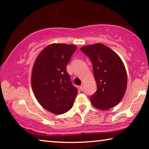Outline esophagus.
I'll return each mask as SVG.
<instances>
[{
    "label": "esophagus",
    "mask_w": 149,
    "mask_h": 149,
    "mask_svg": "<svg viewBox=\"0 0 149 149\" xmlns=\"http://www.w3.org/2000/svg\"><path fill=\"white\" fill-rule=\"evenodd\" d=\"M84 89V84H82L81 86H80V89H81V91H83Z\"/></svg>",
    "instance_id": "obj_1"
}]
</instances>
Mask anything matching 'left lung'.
I'll list each match as a JSON object with an SVG mask.
<instances>
[{"label": "left lung", "instance_id": "1", "mask_svg": "<svg viewBox=\"0 0 149 149\" xmlns=\"http://www.w3.org/2000/svg\"><path fill=\"white\" fill-rule=\"evenodd\" d=\"M80 49L92 62L97 86V91L90 97L92 105L100 110H108L116 106L124 97L127 85L126 69L121 59L101 43Z\"/></svg>", "mask_w": 149, "mask_h": 149}]
</instances>
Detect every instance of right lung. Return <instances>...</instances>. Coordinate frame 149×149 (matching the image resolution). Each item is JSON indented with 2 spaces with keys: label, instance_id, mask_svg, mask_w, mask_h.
Wrapping results in <instances>:
<instances>
[{
  "label": "right lung",
  "instance_id": "obj_1",
  "mask_svg": "<svg viewBox=\"0 0 149 149\" xmlns=\"http://www.w3.org/2000/svg\"><path fill=\"white\" fill-rule=\"evenodd\" d=\"M77 46L52 44L38 54L32 71V90L37 101L48 111L61 115L74 105L77 94L66 70Z\"/></svg>",
  "mask_w": 149,
  "mask_h": 149
}]
</instances>
